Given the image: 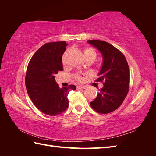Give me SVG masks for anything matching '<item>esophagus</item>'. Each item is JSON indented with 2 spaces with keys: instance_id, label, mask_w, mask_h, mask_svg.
<instances>
[{
  "instance_id": "obj_1",
  "label": "esophagus",
  "mask_w": 156,
  "mask_h": 156,
  "mask_svg": "<svg viewBox=\"0 0 156 156\" xmlns=\"http://www.w3.org/2000/svg\"><path fill=\"white\" fill-rule=\"evenodd\" d=\"M77 88H81V89H85L87 88L86 86H83V85H78L77 87Z\"/></svg>"
}]
</instances>
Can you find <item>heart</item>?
Returning <instances> with one entry per match:
<instances>
[{"label":"heart","instance_id":"1","mask_svg":"<svg viewBox=\"0 0 156 156\" xmlns=\"http://www.w3.org/2000/svg\"><path fill=\"white\" fill-rule=\"evenodd\" d=\"M84 56H85V58L91 56V57H93L95 58L96 56V53L95 50H94V49L90 48H87L84 50ZM62 62H63V63L64 62V57L62 58ZM77 77L78 80H79V81H81V80L82 79V78L79 76H77Z\"/></svg>","mask_w":156,"mask_h":156}]
</instances>
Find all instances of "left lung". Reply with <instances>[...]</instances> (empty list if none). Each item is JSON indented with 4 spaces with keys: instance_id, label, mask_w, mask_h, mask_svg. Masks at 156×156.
Instances as JSON below:
<instances>
[{
    "instance_id": "1",
    "label": "left lung",
    "mask_w": 156,
    "mask_h": 156,
    "mask_svg": "<svg viewBox=\"0 0 156 156\" xmlns=\"http://www.w3.org/2000/svg\"><path fill=\"white\" fill-rule=\"evenodd\" d=\"M100 52L103 63L96 81H103V87L98 93L90 106L96 112L107 114L119 108L129 91L130 72L124 55L111 44L101 40H88Z\"/></svg>"
}]
</instances>
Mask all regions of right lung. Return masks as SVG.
<instances>
[{"mask_svg":"<svg viewBox=\"0 0 156 156\" xmlns=\"http://www.w3.org/2000/svg\"><path fill=\"white\" fill-rule=\"evenodd\" d=\"M66 41H56L42 45L32 56L28 65L25 85L34 105L44 114L56 116L67 109L68 94L76 87L59 88L55 75L63 70L62 55Z\"/></svg>","mask_w":156,"mask_h":156,"instance_id":"obj_1","label":"right lung"}]
</instances>
